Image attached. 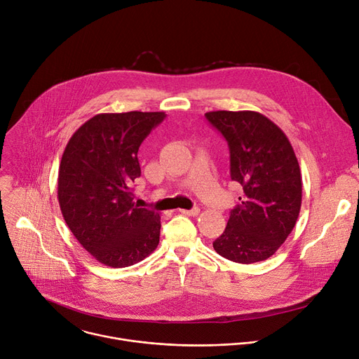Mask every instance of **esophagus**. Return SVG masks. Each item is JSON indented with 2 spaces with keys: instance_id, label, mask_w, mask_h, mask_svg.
<instances>
[{
  "instance_id": "obj_1",
  "label": "esophagus",
  "mask_w": 359,
  "mask_h": 359,
  "mask_svg": "<svg viewBox=\"0 0 359 359\" xmlns=\"http://www.w3.org/2000/svg\"><path fill=\"white\" fill-rule=\"evenodd\" d=\"M181 212L185 214V215H189V217H196L198 214H200V208L194 207L192 210H181Z\"/></svg>"
}]
</instances>
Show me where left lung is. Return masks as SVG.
<instances>
[{"label": "left lung", "mask_w": 359, "mask_h": 359, "mask_svg": "<svg viewBox=\"0 0 359 359\" xmlns=\"http://www.w3.org/2000/svg\"><path fill=\"white\" fill-rule=\"evenodd\" d=\"M205 118L226 140L231 180L244 189L214 250L238 264L264 261L285 243L299 215L302 181L294 148L259 112L211 111Z\"/></svg>", "instance_id": "8db88e82"}]
</instances>
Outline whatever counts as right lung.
<instances>
[{"label":"right lung","mask_w":359,"mask_h":359,"mask_svg":"<svg viewBox=\"0 0 359 359\" xmlns=\"http://www.w3.org/2000/svg\"><path fill=\"white\" fill-rule=\"evenodd\" d=\"M165 112L98 114L69 138L58 171L62 217L98 262L124 268L147 258L159 243L161 217L134 203L141 175L138 149Z\"/></svg>","instance_id":"right-lung-1"}]
</instances>
